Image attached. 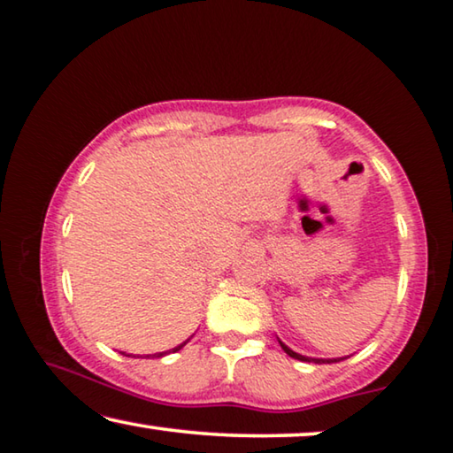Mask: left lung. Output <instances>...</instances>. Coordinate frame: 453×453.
I'll return each instance as SVG.
<instances>
[{"instance_id":"left-lung-1","label":"left lung","mask_w":453,"mask_h":453,"mask_svg":"<svg viewBox=\"0 0 453 453\" xmlns=\"http://www.w3.org/2000/svg\"><path fill=\"white\" fill-rule=\"evenodd\" d=\"M280 341V339H278ZM280 345H281V349H284L288 356L290 357H294V359H298V362H312V364H337V362H341V359H345V357H331V359H323V357H308V356H303V353H296V351H292L290 347H288L286 343H281L280 341Z\"/></svg>"}]
</instances>
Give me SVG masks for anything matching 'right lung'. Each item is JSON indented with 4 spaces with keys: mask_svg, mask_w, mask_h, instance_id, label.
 <instances>
[{
    "mask_svg": "<svg viewBox=\"0 0 453 453\" xmlns=\"http://www.w3.org/2000/svg\"><path fill=\"white\" fill-rule=\"evenodd\" d=\"M186 343H188V341H183V343H181V345H178V347H173V349H172V351H180V349H181V347H183V345H186ZM165 353H167V351H163V353H155V356H153V357H163V356H165ZM128 357H130V356H128ZM147 357H149V356H147Z\"/></svg>",
    "mask_w": 453,
    "mask_h": 453,
    "instance_id": "right-lung-1",
    "label": "right lung"
}]
</instances>
